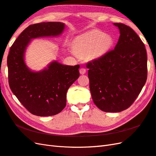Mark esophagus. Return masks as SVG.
<instances>
[{
	"mask_svg": "<svg viewBox=\"0 0 156 156\" xmlns=\"http://www.w3.org/2000/svg\"><path fill=\"white\" fill-rule=\"evenodd\" d=\"M79 72H80V73L81 75L85 74L86 73V69L84 67H81V68H80V69H79Z\"/></svg>",
	"mask_w": 156,
	"mask_h": 156,
	"instance_id": "1",
	"label": "esophagus"
}]
</instances>
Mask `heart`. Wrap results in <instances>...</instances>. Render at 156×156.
Wrapping results in <instances>:
<instances>
[{
    "mask_svg": "<svg viewBox=\"0 0 156 156\" xmlns=\"http://www.w3.org/2000/svg\"><path fill=\"white\" fill-rule=\"evenodd\" d=\"M113 45V39L101 31L87 33L77 37L73 41V55L85 56L89 55L90 58H101L110 51Z\"/></svg>",
    "mask_w": 156,
    "mask_h": 156,
    "instance_id": "heart-1",
    "label": "heart"
}]
</instances>
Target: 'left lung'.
I'll list each match as a JSON object with an SVG mask.
<instances>
[{
	"instance_id": "8db88e82",
	"label": "left lung",
	"mask_w": 156,
	"mask_h": 156,
	"mask_svg": "<svg viewBox=\"0 0 156 156\" xmlns=\"http://www.w3.org/2000/svg\"><path fill=\"white\" fill-rule=\"evenodd\" d=\"M114 25L120 34L115 49L86 64L93 101L98 108L107 112L130 107L147 76L144 44L130 27L122 23Z\"/></svg>"
}]
</instances>
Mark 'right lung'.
Wrapping results in <instances>:
<instances>
[{
  "mask_svg": "<svg viewBox=\"0 0 156 156\" xmlns=\"http://www.w3.org/2000/svg\"><path fill=\"white\" fill-rule=\"evenodd\" d=\"M65 24L48 22L26 28L10 47L7 58L10 88L21 104L34 115L54 116L66 106L68 89L79 77V65L49 64L39 72L30 71L24 60L25 49L33 38L55 36L63 32Z\"/></svg>",
  "mask_w": 156,
  "mask_h": 156,
  "instance_id": "right-lung-1",
  "label": "right lung"
}]
</instances>
